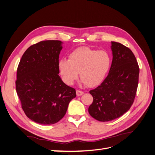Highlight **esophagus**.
Returning a JSON list of instances; mask_svg holds the SVG:
<instances>
[{"mask_svg":"<svg viewBox=\"0 0 155 155\" xmlns=\"http://www.w3.org/2000/svg\"><path fill=\"white\" fill-rule=\"evenodd\" d=\"M83 92L81 91H79V90H77L76 91V94L78 96H81L82 94H83Z\"/></svg>","mask_w":155,"mask_h":155,"instance_id":"obj_1","label":"esophagus"}]
</instances>
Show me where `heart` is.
Returning <instances> with one entry per match:
<instances>
[{
    "instance_id": "1",
    "label": "heart",
    "mask_w": 155,
    "mask_h": 155,
    "mask_svg": "<svg viewBox=\"0 0 155 155\" xmlns=\"http://www.w3.org/2000/svg\"><path fill=\"white\" fill-rule=\"evenodd\" d=\"M111 59L104 50L79 47L69 55V59L59 61V70L64 81L72 85L79 76L89 87H95L104 80L110 68Z\"/></svg>"
}]
</instances>
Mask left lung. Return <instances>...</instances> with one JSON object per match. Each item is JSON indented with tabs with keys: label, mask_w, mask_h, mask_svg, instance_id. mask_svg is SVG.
Here are the masks:
<instances>
[{
	"label": "left lung",
	"mask_w": 155,
	"mask_h": 155,
	"mask_svg": "<svg viewBox=\"0 0 155 155\" xmlns=\"http://www.w3.org/2000/svg\"><path fill=\"white\" fill-rule=\"evenodd\" d=\"M112 61L109 74L100 86L90 91L93 97L88 112L94 119L109 121L118 118L133 105L138 85L140 69L133 51L112 41Z\"/></svg>",
	"instance_id": "obj_1"
}]
</instances>
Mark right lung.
<instances>
[{"label": "right lung", "mask_w": 155, "mask_h": 155, "mask_svg": "<svg viewBox=\"0 0 155 155\" xmlns=\"http://www.w3.org/2000/svg\"><path fill=\"white\" fill-rule=\"evenodd\" d=\"M62 42L43 41L28 48L18 64L17 94L28 118L43 125L58 122L65 115L76 90L59 76Z\"/></svg>", "instance_id": "right-lung-1"}]
</instances>
